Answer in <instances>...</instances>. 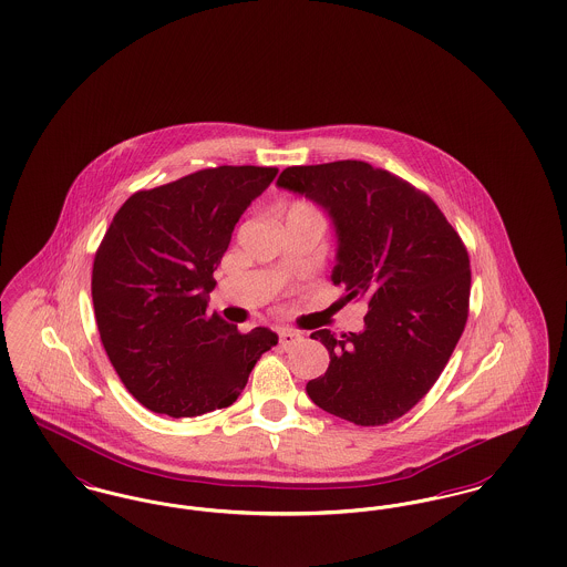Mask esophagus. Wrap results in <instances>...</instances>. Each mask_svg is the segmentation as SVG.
<instances>
[{
	"mask_svg": "<svg viewBox=\"0 0 567 567\" xmlns=\"http://www.w3.org/2000/svg\"><path fill=\"white\" fill-rule=\"evenodd\" d=\"M278 338H280V347L282 349H289V347L296 344L297 340H301V336L297 331H291V329H280Z\"/></svg>",
	"mask_w": 567,
	"mask_h": 567,
	"instance_id": "1",
	"label": "esophagus"
}]
</instances>
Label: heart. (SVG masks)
<instances>
[{
	"label": "heart",
	"instance_id": "1",
	"mask_svg": "<svg viewBox=\"0 0 567 567\" xmlns=\"http://www.w3.org/2000/svg\"><path fill=\"white\" fill-rule=\"evenodd\" d=\"M291 210H310V213H315L310 206H306V204H296Z\"/></svg>",
	"mask_w": 567,
	"mask_h": 567
}]
</instances>
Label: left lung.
Instances as JSON below:
<instances>
[{"label": "left lung", "instance_id": "left-lung-1", "mask_svg": "<svg viewBox=\"0 0 567 567\" xmlns=\"http://www.w3.org/2000/svg\"><path fill=\"white\" fill-rule=\"evenodd\" d=\"M280 189L306 195L338 236L333 285L363 299V331L319 329L329 368L306 384L324 412L361 427L405 414L457 347L470 306V257L432 197L365 162L293 165Z\"/></svg>", "mask_w": 567, "mask_h": 567}]
</instances>
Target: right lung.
<instances>
[{
	"instance_id": "obj_1",
	"label": "right lung",
	"mask_w": 567,
	"mask_h": 567,
	"mask_svg": "<svg viewBox=\"0 0 567 567\" xmlns=\"http://www.w3.org/2000/svg\"><path fill=\"white\" fill-rule=\"evenodd\" d=\"M276 167L220 165L137 190L112 218L91 296L110 363L144 408L174 419L227 408L278 344L268 327L240 333L208 315L231 234Z\"/></svg>"
}]
</instances>
